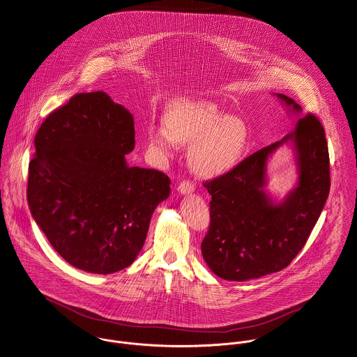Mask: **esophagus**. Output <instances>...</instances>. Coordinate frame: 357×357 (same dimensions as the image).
Wrapping results in <instances>:
<instances>
[{"instance_id":"1","label":"esophagus","mask_w":357,"mask_h":357,"mask_svg":"<svg viewBox=\"0 0 357 357\" xmlns=\"http://www.w3.org/2000/svg\"><path fill=\"white\" fill-rule=\"evenodd\" d=\"M195 189H194V185L189 181H183L178 185V192L181 194H192Z\"/></svg>"}]
</instances>
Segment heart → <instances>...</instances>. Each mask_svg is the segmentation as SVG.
<instances>
[{"instance_id":"obj_1","label":"heart","mask_w":357,"mask_h":357,"mask_svg":"<svg viewBox=\"0 0 357 357\" xmlns=\"http://www.w3.org/2000/svg\"><path fill=\"white\" fill-rule=\"evenodd\" d=\"M148 139L158 153L171 156L190 146V163L204 176H220L239 165L247 142L242 119L222 114L209 102L179 100L165 111V126L151 125Z\"/></svg>"}]
</instances>
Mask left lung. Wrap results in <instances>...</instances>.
<instances>
[{
    "mask_svg": "<svg viewBox=\"0 0 357 357\" xmlns=\"http://www.w3.org/2000/svg\"><path fill=\"white\" fill-rule=\"evenodd\" d=\"M275 96L298 116L295 130L205 183L212 195L211 225L201 252L209 269L224 280L246 281L287 268L305 245L329 197V149L321 122L312 114L302 115L294 99ZM285 143L294 152L298 182L277 202L266 190L267 163Z\"/></svg>",
    "mask_w": 357,
    "mask_h": 357,
    "instance_id": "1",
    "label": "left lung"
}]
</instances>
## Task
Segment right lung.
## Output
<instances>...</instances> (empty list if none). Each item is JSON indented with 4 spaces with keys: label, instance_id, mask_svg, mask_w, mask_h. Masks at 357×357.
I'll use <instances>...</instances> for the list:
<instances>
[{
    "label": "right lung",
    "instance_id": "1",
    "mask_svg": "<svg viewBox=\"0 0 357 357\" xmlns=\"http://www.w3.org/2000/svg\"><path fill=\"white\" fill-rule=\"evenodd\" d=\"M33 145L28 206L55 251L88 273L130 266L171 190L163 172L126 162L133 115L106 92L77 93L46 118Z\"/></svg>",
    "mask_w": 357,
    "mask_h": 357
}]
</instances>
